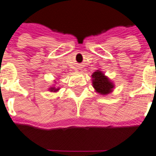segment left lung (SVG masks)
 Listing matches in <instances>:
<instances>
[{"instance_id":"8db88e82","label":"left lung","mask_w":156,"mask_h":156,"mask_svg":"<svg viewBox=\"0 0 156 156\" xmlns=\"http://www.w3.org/2000/svg\"><path fill=\"white\" fill-rule=\"evenodd\" d=\"M92 83L97 93L101 95H106L112 92L114 84L100 70H97L92 74Z\"/></svg>"}]
</instances>
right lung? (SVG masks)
Instances as JSON below:
<instances>
[{
	"label": "right lung",
	"instance_id": "obj_1",
	"mask_svg": "<svg viewBox=\"0 0 156 156\" xmlns=\"http://www.w3.org/2000/svg\"><path fill=\"white\" fill-rule=\"evenodd\" d=\"M49 90H51V92H56V91H58V90H59V88H55V87H51Z\"/></svg>",
	"mask_w": 156,
	"mask_h": 156
}]
</instances>
